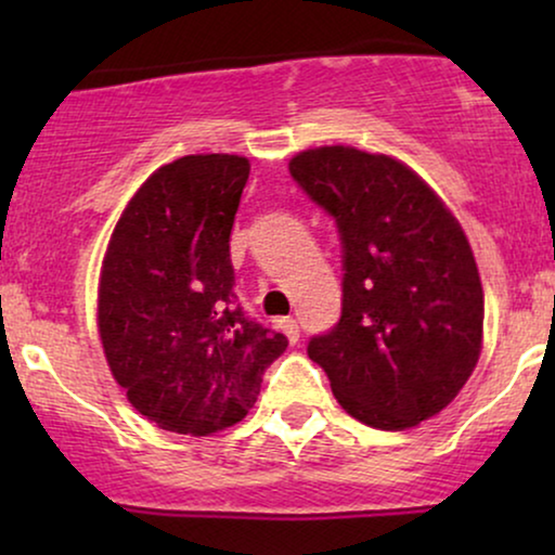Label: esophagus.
<instances>
[{
	"label": "esophagus",
	"mask_w": 555,
	"mask_h": 555,
	"mask_svg": "<svg viewBox=\"0 0 555 555\" xmlns=\"http://www.w3.org/2000/svg\"><path fill=\"white\" fill-rule=\"evenodd\" d=\"M280 328H283V333L287 338H291V344H295V340L300 338V328H298V321L295 318H280Z\"/></svg>",
	"instance_id": "obj_1"
}]
</instances>
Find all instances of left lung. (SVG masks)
<instances>
[{"label": "left lung", "mask_w": 555, "mask_h": 555, "mask_svg": "<svg viewBox=\"0 0 555 555\" xmlns=\"http://www.w3.org/2000/svg\"><path fill=\"white\" fill-rule=\"evenodd\" d=\"M291 177L336 219L344 249L340 321L308 356L333 397L369 427L409 429L442 412L477 366L485 298L457 219L397 158L321 146Z\"/></svg>", "instance_id": "obj_1"}]
</instances>
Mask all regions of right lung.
<instances>
[{"instance_id": "1", "label": "right lung", "mask_w": 555, "mask_h": 555, "mask_svg": "<svg viewBox=\"0 0 555 555\" xmlns=\"http://www.w3.org/2000/svg\"><path fill=\"white\" fill-rule=\"evenodd\" d=\"M249 162L181 156L143 181L103 257L98 331L111 374L156 427L207 437L242 422L287 348L234 295L230 234Z\"/></svg>"}]
</instances>
